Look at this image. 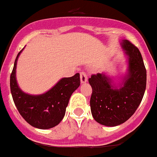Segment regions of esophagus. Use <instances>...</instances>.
I'll list each match as a JSON object with an SVG mask.
<instances>
[{"label":"esophagus","mask_w":157,"mask_h":157,"mask_svg":"<svg viewBox=\"0 0 157 157\" xmlns=\"http://www.w3.org/2000/svg\"><path fill=\"white\" fill-rule=\"evenodd\" d=\"M80 80H81L82 83H85L87 82V75H86V72L82 71L80 73Z\"/></svg>","instance_id":"1"}]
</instances>
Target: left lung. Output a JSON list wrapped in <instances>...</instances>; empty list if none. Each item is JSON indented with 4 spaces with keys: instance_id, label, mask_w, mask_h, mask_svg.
I'll use <instances>...</instances> for the list:
<instances>
[{
    "instance_id": "left-lung-1",
    "label": "left lung",
    "mask_w": 157,
    "mask_h": 157,
    "mask_svg": "<svg viewBox=\"0 0 157 157\" xmlns=\"http://www.w3.org/2000/svg\"><path fill=\"white\" fill-rule=\"evenodd\" d=\"M121 45L128 55V69L120 86H115L103 73L92 75L88 79L92 87L90 105L93 118L108 127L126 122L140 104L146 89L147 74L139 49L128 40H123Z\"/></svg>"
}]
</instances>
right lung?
Masks as SVG:
<instances>
[{
	"instance_id": "right-lung-1",
	"label": "right lung",
	"mask_w": 157,
	"mask_h": 157,
	"mask_svg": "<svg viewBox=\"0 0 157 157\" xmlns=\"http://www.w3.org/2000/svg\"><path fill=\"white\" fill-rule=\"evenodd\" d=\"M18 53L10 75V90L13 102L19 113L31 126L40 129H49L58 125L66 113L72 93L80 85L79 73L70 78H63L47 92L31 95L23 92L16 80Z\"/></svg>"
}]
</instances>
